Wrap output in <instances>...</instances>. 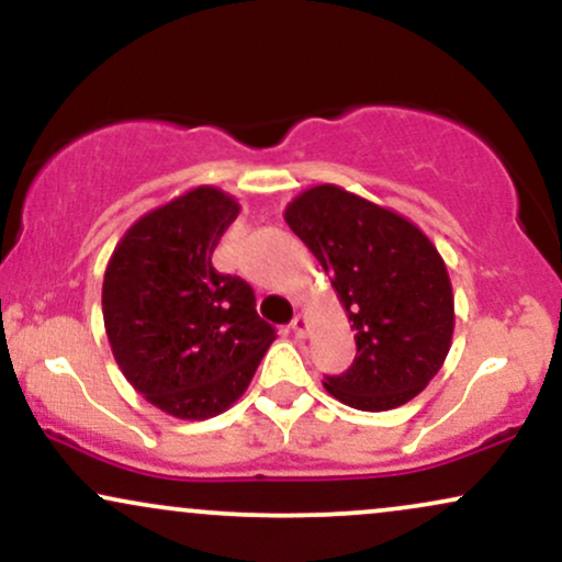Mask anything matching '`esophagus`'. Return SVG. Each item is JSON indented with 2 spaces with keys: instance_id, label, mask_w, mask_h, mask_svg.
Here are the masks:
<instances>
[{
  "instance_id": "1",
  "label": "esophagus",
  "mask_w": 562,
  "mask_h": 562,
  "mask_svg": "<svg viewBox=\"0 0 562 562\" xmlns=\"http://www.w3.org/2000/svg\"><path fill=\"white\" fill-rule=\"evenodd\" d=\"M306 330H308V322L303 314H295L293 322H290V333L295 335V338H306Z\"/></svg>"
}]
</instances>
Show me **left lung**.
I'll use <instances>...</instances> for the list:
<instances>
[{
    "mask_svg": "<svg viewBox=\"0 0 562 562\" xmlns=\"http://www.w3.org/2000/svg\"><path fill=\"white\" fill-rule=\"evenodd\" d=\"M344 303L357 357L325 389L353 409L415 398L441 370L454 333V295L436 245L396 211L319 184L285 209Z\"/></svg>",
    "mask_w": 562,
    "mask_h": 562,
    "instance_id": "obj_1",
    "label": "left lung"
}]
</instances>
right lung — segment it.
Here are the masks:
<instances>
[{"label":"right lung","instance_id":"1","mask_svg":"<svg viewBox=\"0 0 562 562\" xmlns=\"http://www.w3.org/2000/svg\"><path fill=\"white\" fill-rule=\"evenodd\" d=\"M240 205L195 187L134 222L102 282L113 357L134 391L179 420H205L248 389L274 340L256 295L211 256Z\"/></svg>","mask_w":562,"mask_h":562}]
</instances>
